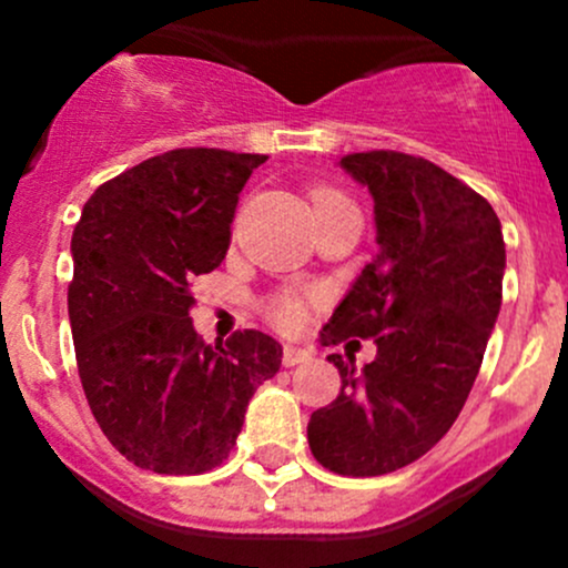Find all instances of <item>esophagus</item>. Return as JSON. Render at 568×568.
<instances>
[{"mask_svg": "<svg viewBox=\"0 0 568 568\" xmlns=\"http://www.w3.org/2000/svg\"><path fill=\"white\" fill-rule=\"evenodd\" d=\"M313 359V348L311 346H296V343H288L283 348V365L285 368H294V365L311 363Z\"/></svg>", "mask_w": 568, "mask_h": 568, "instance_id": "1", "label": "esophagus"}]
</instances>
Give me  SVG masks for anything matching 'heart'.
<instances>
[{"mask_svg":"<svg viewBox=\"0 0 568 568\" xmlns=\"http://www.w3.org/2000/svg\"><path fill=\"white\" fill-rule=\"evenodd\" d=\"M332 192H316V200L329 197ZM266 316L272 324L283 326V329H294V326L302 324V300L296 294H277L266 302Z\"/></svg>","mask_w":568,"mask_h":568,"instance_id":"heart-1","label":"heart"}]
</instances>
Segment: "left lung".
Segmentation results:
<instances>
[{
    "instance_id": "1",
    "label": "left lung",
    "mask_w": 568,
    "mask_h": 568,
    "mask_svg": "<svg viewBox=\"0 0 568 568\" xmlns=\"http://www.w3.org/2000/svg\"><path fill=\"white\" fill-rule=\"evenodd\" d=\"M341 168L374 197L379 252L321 329L324 346L374 337L363 371L329 354L341 395L307 423L321 467L395 473L459 417L503 302L506 244L495 209L428 159L348 153Z\"/></svg>"
}]
</instances>
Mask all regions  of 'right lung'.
<instances>
[{
	"instance_id": "1",
	"label": "right lung",
	"mask_w": 568,
	"mask_h": 568,
	"mask_svg": "<svg viewBox=\"0 0 568 568\" xmlns=\"http://www.w3.org/2000/svg\"><path fill=\"white\" fill-rule=\"evenodd\" d=\"M261 153L178 148L95 189L71 239L68 318L95 423L136 467L197 475L236 445L283 346L257 329L203 343L189 291L225 261Z\"/></svg>"
}]
</instances>
